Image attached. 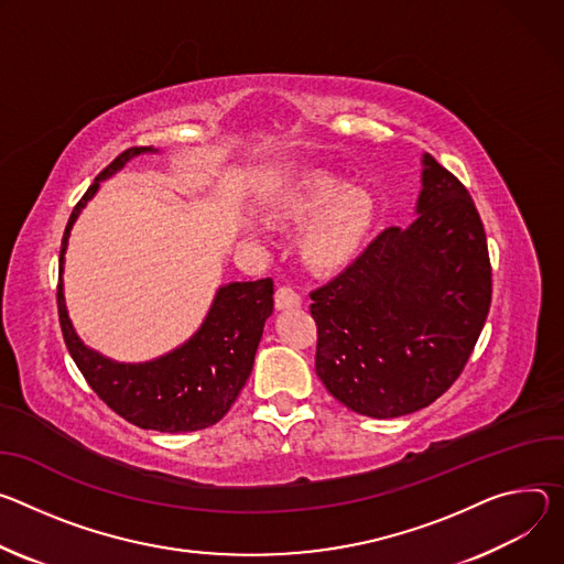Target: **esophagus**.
Listing matches in <instances>:
<instances>
[{"mask_svg":"<svg viewBox=\"0 0 564 564\" xmlns=\"http://www.w3.org/2000/svg\"><path fill=\"white\" fill-rule=\"evenodd\" d=\"M302 297L300 293L291 286V284H282L278 291H275V306L278 308H291V306H300Z\"/></svg>","mask_w":564,"mask_h":564,"instance_id":"obj_1","label":"esophagus"}]
</instances>
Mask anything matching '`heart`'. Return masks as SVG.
Returning <instances> with one entry per match:
<instances>
[{"mask_svg": "<svg viewBox=\"0 0 564 564\" xmlns=\"http://www.w3.org/2000/svg\"><path fill=\"white\" fill-rule=\"evenodd\" d=\"M373 213L362 187H349L334 174H311L284 197L280 215L291 221H311L306 256L321 267H340L360 248Z\"/></svg>", "mask_w": 564, "mask_h": 564, "instance_id": "heart-1", "label": "heart"}]
</instances>
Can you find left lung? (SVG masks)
<instances>
[{
	"label": "left lung",
	"instance_id": "1",
	"mask_svg": "<svg viewBox=\"0 0 564 564\" xmlns=\"http://www.w3.org/2000/svg\"><path fill=\"white\" fill-rule=\"evenodd\" d=\"M484 224L466 185L423 156L416 219L390 226L311 291L316 373L349 410L394 419L440 399L464 371L490 308Z\"/></svg>",
	"mask_w": 564,
	"mask_h": 564
}]
</instances>
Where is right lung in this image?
Masks as SVG:
<instances>
[{
	"label": "right lung",
	"mask_w": 564,
	"mask_h": 564,
	"mask_svg": "<svg viewBox=\"0 0 564 564\" xmlns=\"http://www.w3.org/2000/svg\"><path fill=\"white\" fill-rule=\"evenodd\" d=\"M152 148L120 152L76 204L59 246L57 318L67 349L89 388L118 416L143 430L195 432L215 425L235 403L253 369L264 323L273 314V280L232 282L217 291L202 329L172 354L141 365H122L87 349L76 336L62 293V264L69 230L102 178Z\"/></svg>",
	"instance_id": "1"
}]
</instances>
